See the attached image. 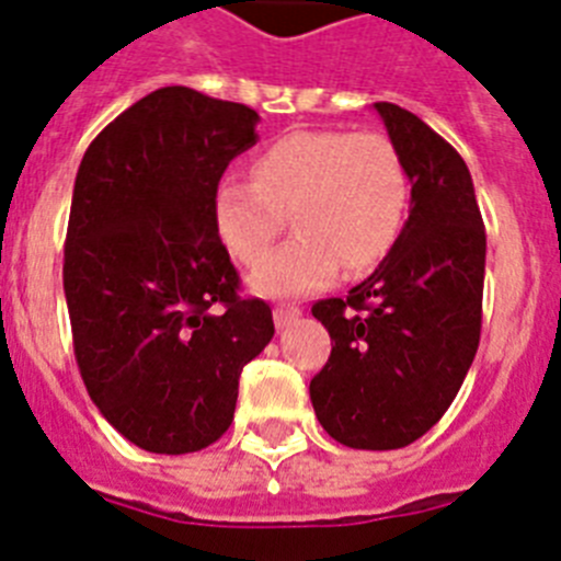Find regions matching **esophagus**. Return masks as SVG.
<instances>
[{
	"mask_svg": "<svg viewBox=\"0 0 561 561\" xmlns=\"http://www.w3.org/2000/svg\"><path fill=\"white\" fill-rule=\"evenodd\" d=\"M300 314H304V309H300V306H275V311H272L277 329H286V325H291Z\"/></svg>",
	"mask_w": 561,
	"mask_h": 561,
	"instance_id": "esophagus-1",
	"label": "esophagus"
}]
</instances>
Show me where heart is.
<instances>
[{"label":"heart","mask_w":561,"mask_h":561,"mask_svg":"<svg viewBox=\"0 0 561 561\" xmlns=\"http://www.w3.org/2000/svg\"><path fill=\"white\" fill-rule=\"evenodd\" d=\"M408 210L399 151L376 131H291L252 160V182L213 187V227L236 261L263 264L293 216L298 236L250 277L264 297L323 289L345 266L370 270L388 255Z\"/></svg>","instance_id":"b5f03b06"}]
</instances>
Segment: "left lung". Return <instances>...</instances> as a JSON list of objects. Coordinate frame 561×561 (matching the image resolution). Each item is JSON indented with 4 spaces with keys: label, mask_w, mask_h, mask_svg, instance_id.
<instances>
[{
    "label": "left lung",
    "mask_w": 561,
    "mask_h": 561,
    "mask_svg": "<svg viewBox=\"0 0 561 561\" xmlns=\"http://www.w3.org/2000/svg\"><path fill=\"white\" fill-rule=\"evenodd\" d=\"M410 180V216L374 275L314 304L331 356L309 393L351 449H399L447 413L478 354L485 230L460 153L413 112L374 103Z\"/></svg>",
    "instance_id": "8db88e82"
}]
</instances>
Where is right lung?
Returning a JSON list of instances; mask_svg holds the SVG:
<instances>
[{
	"label": "right lung",
	"mask_w": 561,
	"mask_h": 561,
	"mask_svg": "<svg viewBox=\"0 0 561 561\" xmlns=\"http://www.w3.org/2000/svg\"><path fill=\"white\" fill-rule=\"evenodd\" d=\"M257 112L162 87L114 117L72 191L64 295L83 385L134 447L199 453L230 427L238 376L275 334L238 297L213 187L257 142Z\"/></svg>",
	"instance_id": "add662e5"
}]
</instances>
